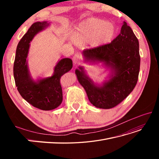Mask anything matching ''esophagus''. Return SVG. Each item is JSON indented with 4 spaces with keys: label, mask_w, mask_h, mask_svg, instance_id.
<instances>
[{
    "label": "esophagus",
    "mask_w": 159,
    "mask_h": 159,
    "mask_svg": "<svg viewBox=\"0 0 159 159\" xmlns=\"http://www.w3.org/2000/svg\"><path fill=\"white\" fill-rule=\"evenodd\" d=\"M73 62L74 64H79L81 62V57L80 55L76 54L73 57Z\"/></svg>",
    "instance_id": "esophagus-1"
}]
</instances>
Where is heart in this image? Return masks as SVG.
I'll return each instance as SVG.
<instances>
[{
    "mask_svg": "<svg viewBox=\"0 0 159 159\" xmlns=\"http://www.w3.org/2000/svg\"><path fill=\"white\" fill-rule=\"evenodd\" d=\"M116 34V27L113 24L91 17L81 22L75 27L72 38L78 44L82 45L90 42L91 46L98 48L109 44Z\"/></svg>",
    "mask_w": 159,
    "mask_h": 159,
    "instance_id": "1",
    "label": "heart"
}]
</instances>
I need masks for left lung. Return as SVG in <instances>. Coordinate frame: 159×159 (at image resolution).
<instances>
[{"instance_id": "8db88e82", "label": "left lung", "mask_w": 159, "mask_h": 159, "mask_svg": "<svg viewBox=\"0 0 159 159\" xmlns=\"http://www.w3.org/2000/svg\"><path fill=\"white\" fill-rule=\"evenodd\" d=\"M81 53L85 63L101 64L108 71L105 80L99 84L90 78L84 66L75 70L77 79L91 104L98 108L111 109L131 93L137 83L141 58L139 40L126 22L110 44Z\"/></svg>"}]
</instances>
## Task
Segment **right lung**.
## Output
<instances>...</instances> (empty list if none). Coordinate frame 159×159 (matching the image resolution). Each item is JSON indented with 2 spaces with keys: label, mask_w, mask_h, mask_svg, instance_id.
<instances>
[{
  "label": "right lung",
  "mask_w": 159,
  "mask_h": 159,
  "mask_svg": "<svg viewBox=\"0 0 159 159\" xmlns=\"http://www.w3.org/2000/svg\"><path fill=\"white\" fill-rule=\"evenodd\" d=\"M50 25L48 21L36 22L28 30L16 48L14 63V78L19 93L34 107L44 111L57 108L63 100L60 78L73 66L68 57L57 61L51 76L34 79L28 68V55L30 42L39 32Z\"/></svg>",
  "instance_id": "right-lung-1"
}]
</instances>
